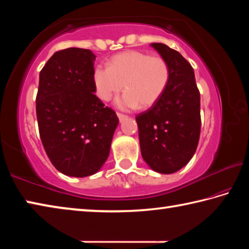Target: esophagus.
Returning <instances> with one entry per match:
<instances>
[{
    "instance_id": "obj_1",
    "label": "esophagus",
    "mask_w": 249,
    "mask_h": 249,
    "mask_svg": "<svg viewBox=\"0 0 249 249\" xmlns=\"http://www.w3.org/2000/svg\"><path fill=\"white\" fill-rule=\"evenodd\" d=\"M116 114H117V116H119V120H120V122L124 121L125 119H127V115H126V114H123V113H121V112H117Z\"/></svg>"
}]
</instances>
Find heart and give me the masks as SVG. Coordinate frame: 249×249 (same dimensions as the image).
I'll use <instances>...</instances> for the list:
<instances>
[{
  "label": "heart",
  "mask_w": 249,
  "mask_h": 249,
  "mask_svg": "<svg viewBox=\"0 0 249 249\" xmlns=\"http://www.w3.org/2000/svg\"><path fill=\"white\" fill-rule=\"evenodd\" d=\"M96 94L108 101L125 88L127 90L117 100L123 108L149 107L165 93L170 81V67L162 57L137 50L116 54L109 67L99 65L93 71Z\"/></svg>",
  "instance_id": "b5f03b06"
}]
</instances>
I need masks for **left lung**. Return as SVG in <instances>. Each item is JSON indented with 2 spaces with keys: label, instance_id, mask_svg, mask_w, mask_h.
Segmentation results:
<instances>
[{
  "label": "left lung",
  "instance_id": "obj_1",
  "mask_svg": "<svg viewBox=\"0 0 249 249\" xmlns=\"http://www.w3.org/2000/svg\"><path fill=\"white\" fill-rule=\"evenodd\" d=\"M170 67L165 93L136 116L142 156L151 169L174 174L190 161L201 130L200 91L195 71L181 53L165 44L153 43Z\"/></svg>",
  "mask_w": 249,
  "mask_h": 249
}]
</instances>
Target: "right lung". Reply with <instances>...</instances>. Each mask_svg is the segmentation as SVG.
Wrapping results in <instances>:
<instances>
[{
    "label": "right lung",
    "mask_w": 249,
    "mask_h": 249,
    "mask_svg": "<svg viewBox=\"0 0 249 249\" xmlns=\"http://www.w3.org/2000/svg\"><path fill=\"white\" fill-rule=\"evenodd\" d=\"M94 60L89 49L58 50L40 70L36 95L46 154L58 171L79 178L100 170L119 124L114 109L94 94Z\"/></svg>",
    "instance_id": "1"
}]
</instances>
